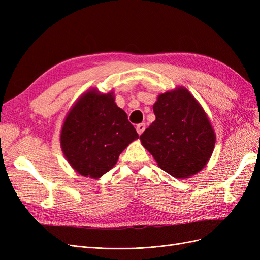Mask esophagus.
I'll return each instance as SVG.
<instances>
[{"label":"esophagus","instance_id":"obj_1","mask_svg":"<svg viewBox=\"0 0 260 260\" xmlns=\"http://www.w3.org/2000/svg\"><path fill=\"white\" fill-rule=\"evenodd\" d=\"M144 130H145V123L144 122H141V123L137 124V131H138L139 135H142Z\"/></svg>","mask_w":260,"mask_h":260}]
</instances>
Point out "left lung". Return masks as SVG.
<instances>
[{"label": "left lung", "mask_w": 260, "mask_h": 260, "mask_svg": "<svg viewBox=\"0 0 260 260\" xmlns=\"http://www.w3.org/2000/svg\"><path fill=\"white\" fill-rule=\"evenodd\" d=\"M156 119L140 136L158 166L176 178L201 171L214 151L216 136L206 113L186 89L160 94Z\"/></svg>", "instance_id": "8db88e82"}]
</instances>
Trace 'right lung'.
<instances>
[{"label": "right lung", "mask_w": 260, "mask_h": 260, "mask_svg": "<svg viewBox=\"0 0 260 260\" xmlns=\"http://www.w3.org/2000/svg\"><path fill=\"white\" fill-rule=\"evenodd\" d=\"M139 138L128 116L115 103L113 93H84L68 113L60 145L72 167L84 177L98 179L111 170L118 157Z\"/></svg>", "instance_id": "right-lung-1"}]
</instances>
